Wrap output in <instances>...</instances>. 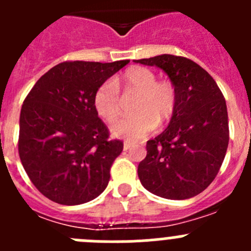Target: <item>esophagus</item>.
<instances>
[{"label": "esophagus", "instance_id": "obj_1", "mask_svg": "<svg viewBox=\"0 0 251 251\" xmlns=\"http://www.w3.org/2000/svg\"><path fill=\"white\" fill-rule=\"evenodd\" d=\"M130 147H132V143H129V142H124V146H123L124 151H128Z\"/></svg>", "mask_w": 251, "mask_h": 251}]
</instances>
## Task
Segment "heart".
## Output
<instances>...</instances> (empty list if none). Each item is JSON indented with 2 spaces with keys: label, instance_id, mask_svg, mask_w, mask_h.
I'll return each instance as SVG.
<instances>
[{
  "label": "heart",
  "instance_id": "heart-1",
  "mask_svg": "<svg viewBox=\"0 0 251 251\" xmlns=\"http://www.w3.org/2000/svg\"><path fill=\"white\" fill-rule=\"evenodd\" d=\"M124 95L137 94L132 104L130 117L122 119L112 128L115 137L137 142L152 132L156 126L167 123L177 108V92L174 84L157 80L156 74L143 66L127 69L117 80H105L98 86L93 97L95 112L106 123H114L123 113Z\"/></svg>",
  "mask_w": 251,
  "mask_h": 251
}]
</instances>
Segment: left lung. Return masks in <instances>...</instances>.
Instances as JSON below:
<instances>
[{"label": "left lung", "instance_id": "left-lung-1", "mask_svg": "<svg viewBox=\"0 0 251 251\" xmlns=\"http://www.w3.org/2000/svg\"><path fill=\"white\" fill-rule=\"evenodd\" d=\"M136 63L161 68L177 92L168 127L147 142V156L138 165L139 181L146 190L170 200L196 196L214 181L225 158V98L211 75L187 57L163 54Z\"/></svg>", "mask_w": 251, "mask_h": 251}]
</instances>
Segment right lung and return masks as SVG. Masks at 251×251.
<instances>
[{
    "label": "right lung",
    "mask_w": 251,
    "mask_h": 251,
    "mask_svg": "<svg viewBox=\"0 0 251 251\" xmlns=\"http://www.w3.org/2000/svg\"><path fill=\"white\" fill-rule=\"evenodd\" d=\"M128 63L64 61L40 77L24 100L20 159L31 182L49 200L80 205L108 186L123 142L109 138L93 97Z\"/></svg>",
    "instance_id": "right-lung-1"
}]
</instances>
